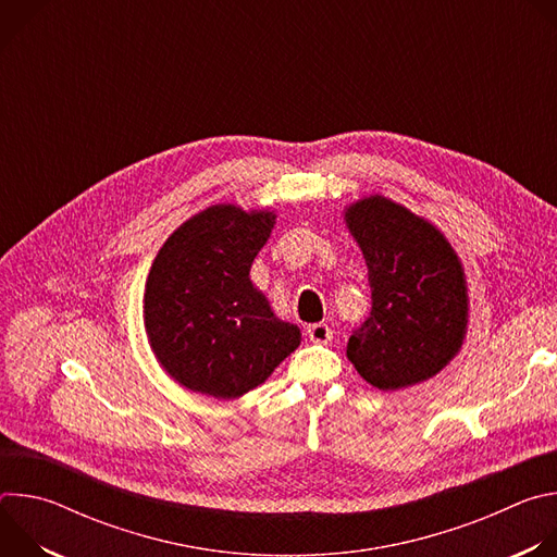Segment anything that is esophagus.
Instances as JSON below:
<instances>
[{
	"mask_svg": "<svg viewBox=\"0 0 557 557\" xmlns=\"http://www.w3.org/2000/svg\"><path fill=\"white\" fill-rule=\"evenodd\" d=\"M308 337L312 344H329L333 339V329L324 322L312 324V326H308Z\"/></svg>",
	"mask_w": 557,
	"mask_h": 557,
	"instance_id": "obj_1",
	"label": "esophagus"
}]
</instances>
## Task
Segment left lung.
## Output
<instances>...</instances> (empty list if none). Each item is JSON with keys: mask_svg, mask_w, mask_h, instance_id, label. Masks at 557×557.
Listing matches in <instances>:
<instances>
[{"mask_svg": "<svg viewBox=\"0 0 557 557\" xmlns=\"http://www.w3.org/2000/svg\"><path fill=\"white\" fill-rule=\"evenodd\" d=\"M372 290V310L346 355L374 387L394 392L436 376L462 348L469 322L465 269L425 218L381 194L344 209Z\"/></svg>", "mask_w": 557, "mask_h": 557, "instance_id": "1", "label": "left lung"}]
</instances>
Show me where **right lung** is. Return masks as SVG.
<instances>
[{"label":"right lung","instance_id":"1","mask_svg":"<svg viewBox=\"0 0 557 557\" xmlns=\"http://www.w3.org/2000/svg\"><path fill=\"white\" fill-rule=\"evenodd\" d=\"M275 211L211 205L158 251L143 297L147 342L161 368L191 392L237 399L264 383L299 346L251 282Z\"/></svg>","mask_w":557,"mask_h":557}]
</instances>
